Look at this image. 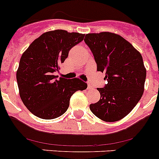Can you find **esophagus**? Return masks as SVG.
<instances>
[{
  "label": "esophagus",
  "mask_w": 159,
  "mask_h": 159,
  "mask_svg": "<svg viewBox=\"0 0 159 159\" xmlns=\"http://www.w3.org/2000/svg\"><path fill=\"white\" fill-rule=\"evenodd\" d=\"M92 85H91V84H88V90L92 89Z\"/></svg>",
  "instance_id": "1"
}]
</instances>
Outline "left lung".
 <instances>
[{"label":"left lung","instance_id":"left-lung-1","mask_svg":"<svg viewBox=\"0 0 159 159\" xmlns=\"http://www.w3.org/2000/svg\"><path fill=\"white\" fill-rule=\"evenodd\" d=\"M84 42L93 54L97 71L105 72L107 81L97 88L100 99L90 104V110L105 122L119 121L134 109L143 94L147 71L142 55L111 32L89 33Z\"/></svg>","mask_w":159,"mask_h":159}]
</instances>
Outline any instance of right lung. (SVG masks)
I'll use <instances>...</instances> for the list:
<instances>
[{
	"label": "right lung",
	"instance_id": "add662e5",
	"mask_svg": "<svg viewBox=\"0 0 159 159\" xmlns=\"http://www.w3.org/2000/svg\"><path fill=\"white\" fill-rule=\"evenodd\" d=\"M84 36L60 29L44 32L23 53L16 80L22 102L34 116L43 119L60 117L69 107L71 95L88 88L78 78L57 80L53 75Z\"/></svg>",
	"mask_w": 159,
	"mask_h": 159
}]
</instances>
